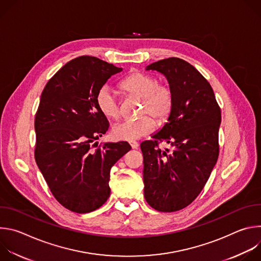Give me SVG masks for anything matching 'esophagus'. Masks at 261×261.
Returning a JSON list of instances; mask_svg holds the SVG:
<instances>
[{
	"mask_svg": "<svg viewBox=\"0 0 261 261\" xmlns=\"http://www.w3.org/2000/svg\"><path fill=\"white\" fill-rule=\"evenodd\" d=\"M129 144L131 145L133 150H136V148L138 147V142L137 141H129Z\"/></svg>",
	"mask_w": 261,
	"mask_h": 261,
	"instance_id": "34e87169",
	"label": "esophagus"
}]
</instances>
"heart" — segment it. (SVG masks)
Returning a JSON list of instances; mask_svg holds the SVG:
<instances>
[{
  "label": "heart",
  "instance_id": "heart-1",
  "mask_svg": "<svg viewBox=\"0 0 261 261\" xmlns=\"http://www.w3.org/2000/svg\"><path fill=\"white\" fill-rule=\"evenodd\" d=\"M120 89L127 95L142 99L140 115L144 116L116 125L113 128V135L116 139L133 141L152 133L157 126L152 116L161 124L168 120L173 105L172 91L168 86L159 84L156 76L135 71L121 82ZM96 105L107 119L117 120L121 115L119 101L114 91L107 86L101 87L97 92ZM150 115L152 116L150 117Z\"/></svg>",
  "mask_w": 261,
  "mask_h": 261
}]
</instances>
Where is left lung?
<instances>
[{"label": "left lung", "mask_w": 261, "mask_h": 261, "mask_svg": "<svg viewBox=\"0 0 261 261\" xmlns=\"http://www.w3.org/2000/svg\"><path fill=\"white\" fill-rule=\"evenodd\" d=\"M146 70L164 74L173 105L168 123L140 144L144 198L153 208L171 213L194 201L217 163L221 109L210 83L188 62L168 58ZM160 142L173 150H161Z\"/></svg>", "instance_id": "left-lung-1"}]
</instances>
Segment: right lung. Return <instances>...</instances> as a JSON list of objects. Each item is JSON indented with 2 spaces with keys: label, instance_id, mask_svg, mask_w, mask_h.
<instances>
[{
  "label": "right lung",
  "instance_id": "right-lung-1",
  "mask_svg": "<svg viewBox=\"0 0 261 261\" xmlns=\"http://www.w3.org/2000/svg\"><path fill=\"white\" fill-rule=\"evenodd\" d=\"M121 71L82 56L65 64L41 94L35 117V160L55 198L71 212L86 214L105 203L110 169L131 150L126 141L92 143L109 127L97 108V92Z\"/></svg>",
  "mask_w": 261,
  "mask_h": 261
}]
</instances>
